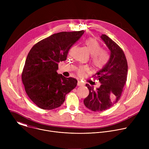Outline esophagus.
<instances>
[{
	"mask_svg": "<svg viewBox=\"0 0 149 149\" xmlns=\"http://www.w3.org/2000/svg\"><path fill=\"white\" fill-rule=\"evenodd\" d=\"M77 86H84V84L80 81H78V82H77Z\"/></svg>",
	"mask_w": 149,
	"mask_h": 149,
	"instance_id": "1",
	"label": "esophagus"
}]
</instances>
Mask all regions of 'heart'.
Instances as JSON below:
<instances>
[{"label": "heart", "instance_id": "1", "mask_svg": "<svg viewBox=\"0 0 149 149\" xmlns=\"http://www.w3.org/2000/svg\"><path fill=\"white\" fill-rule=\"evenodd\" d=\"M85 45L91 55V61L93 66L97 69H100L104 67L110 58L108 51L105 49H102L101 44L97 40L93 38H87L85 40ZM88 71V68L84 66L78 67L76 70L77 74L79 77H83Z\"/></svg>", "mask_w": 149, "mask_h": 149}]
</instances>
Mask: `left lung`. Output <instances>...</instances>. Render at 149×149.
<instances>
[{"mask_svg":"<svg viewBox=\"0 0 149 149\" xmlns=\"http://www.w3.org/2000/svg\"><path fill=\"white\" fill-rule=\"evenodd\" d=\"M101 38L110 50V56L105 65L93 77L99 80L96 89L86 84L89 95L84 100V105L93 111H103L111 108L120 100L127 81L128 65L123 49L106 35Z\"/></svg>","mask_w":149,"mask_h":149,"instance_id":"obj_1","label":"left lung"}]
</instances>
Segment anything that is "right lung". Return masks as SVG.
Wrapping results in <instances>:
<instances>
[{"instance_id": "1", "label": "right lung", "mask_w": 149, "mask_h": 149, "mask_svg": "<svg viewBox=\"0 0 149 149\" xmlns=\"http://www.w3.org/2000/svg\"><path fill=\"white\" fill-rule=\"evenodd\" d=\"M84 31L54 33L35 44L29 52L22 80L29 98L38 107L52 110L63 104L65 95L77 86V80L56 72L70 49Z\"/></svg>"}]
</instances>
